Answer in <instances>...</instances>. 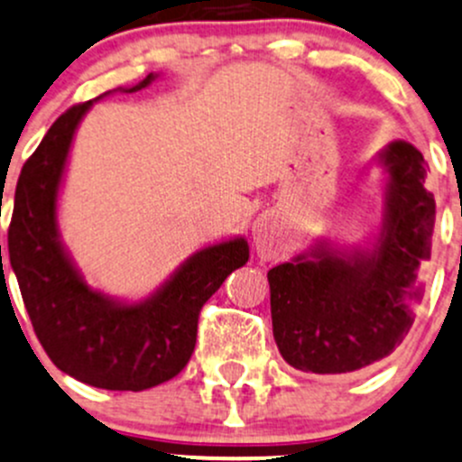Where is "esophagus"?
<instances>
[{
	"mask_svg": "<svg viewBox=\"0 0 462 462\" xmlns=\"http://www.w3.org/2000/svg\"><path fill=\"white\" fill-rule=\"evenodd\" d=\"M254 245L261 259H276L279 254V226L272 217H261L254 223Z\"/></svg>",
	"mask_w": 462,
	"mask_h": 462,
	"instance_id": "1",
	"label": "esophagus"
}]
</instances>
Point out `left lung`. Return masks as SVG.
<instances>
[{
  "instance_id": "8db88e82",
  "label": "left lung",
  "mask_w": 462,
  "mask_h": 462,
  "mask_svg": "<svg viewBox=\"0 0 462 462\" xmlns=\"http://www.w3.org/2000/svg\"><path fill=\"white\" fill-rule=\"evenodd\" d=\"M383 163L390 192L372 254L320 250L312 261L296 256L268 272L272 332L296 370H363L394 352L414 323L436 218V201L425 190L430 166L405 142L392 143Z\"/></svg>"
}]
</instances>
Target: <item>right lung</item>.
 <instances>
[{
	"label": "right lung",
	"instance_id": "1",
	"mask_svg": "<svg viewBox=\"0 0 462 462\" xmlns=\"http://www.w3.org/2000/svg\"><path fill=\"white\" fill-rule=\"evenodd\" d=\"M148 75L130 92L152 81ZM92 101L68 108L23 163L8 226V254L39 343L61 372L101 390L142 392L190 361L203 303L250 259L244 239L197 252L157 296L115 305L92 292L66 259L55 199L77 124Z\"/></svg>",
	"mask_w": 462,
	"mask_h": 462
}]
</instances>
